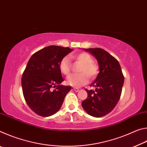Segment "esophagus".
Instances as JSON below:
<instances>
[{
  "instance_id": "1",
  "label": "esophagus",
  "mask_w": 147,
  "mask_h": 147,
  "mask_svg": "<svg viewBox=\"0 0 147 147\" xmlns=\"http://www.w3.org/2000/svg\"><path fill=\"white\" fill-rule=\"evenodd\" d=\"M74 90L76 92H78L80 91V89H78V88H74Z\"/></svg>"
}]
</instances>
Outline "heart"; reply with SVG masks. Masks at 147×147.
I'll use <instances>...</instances> for the list:
<instances>
[{
	"label": "heart",
	"mask_w": 147,
	"mask_h": 147,
	"mask_svg": "<svg viewBox=\"0 0 147 147\" xmlns=\"http://www.w3.org/2000/svg\"><path fill=\"white\" fill-rule=\"evenodd\" d=\"M82 63L80 69V73L72 74L67 78V83L74 87H80L86 84L89 80V76L93 78L98 73V67L93 61V58L89 54L82 53L70 56ZM59 70L61 73L67 75L71 71V61L69 56H65L59 63Z\"/></svg>",
	"instance_id": "b5f03b06"
}]
</instances>
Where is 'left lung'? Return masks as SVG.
<instances>
[{"mask_svg": "<svg viewBox=\"0 0 147 147\" xmlns=\"http://www.w3.org/2000/svg\"><path fill=\"white\" fill-rule=\"evenodd\" d=\"M97 59L99 73L90 86L95 89L86 91L88 98L82 102L89 115L101 117L111 112L121 97L124 76L120 64L108 52L100 48L84 49Z\"/></svg>", "mask_w": 147, "mask_h": 147, "instance_id": "8db88e82", "label": "left lung"}]
</instances>
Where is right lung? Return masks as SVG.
<instances>
[{
    "instance_id": "1",
    "label": "right lung",
    "mask_w": 147,
    "mask_h": 147,
    "mask_svg": "<svg viewBox=\"0 0 147 147\" xmlns=\"http://www.w3.org/2000/svg\"><path fill=\"white\" fill-rule=\"evenodd\" d=\"M71 51L69 47L51 45L39 50L30 58L21 78L22 89L26 104L38 115L55 114L71 91V86L60 84L64 80L59 63Z\"/></svg>"
}]
</instances>
